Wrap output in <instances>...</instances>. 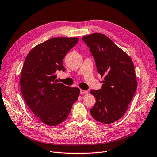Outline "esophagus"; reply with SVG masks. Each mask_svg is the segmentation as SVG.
I'll list each match as a JSON object with an SVG mask.
<instances>
[{"label": "esophagus", "mask_w": 157, "mask_h": 157, "mask_svg": "<svg viewBox=\"0 0 157 157\" xmlns=\"http://www.w3.org/2000/svg\"><path fill=\"white\" fill-rule=\"evenodd\" d=\"M80 94H87L88 93V91L87 90H80Z\"/></svg>", "instance_id": "1"}]
</instances>
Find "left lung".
Masks as SVG:
<instances>
[{"label": "left lung", "mask_w": 157, "mask_h": 157, "mask_svg": "<svg viewBox=\"0 0 157 157\" xmlns=\"http://www.w3.org/2000/svg\"><path fill=\"white\" fill-rule=\"evenodd\" d=\"M82 39L91 52L98 73L105 77L101 89L90 92L96 101L90 113L97 121L111 124L124 115L136 92L137 84L134 64L105 35L93 33Z\"/></svg>", "instance_id": "1"}]
</instances>
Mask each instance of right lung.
<instances>
[{
	"instance_id": "add662e5",
	"label": "right lung",
	"mask_w": 157,
	"mask_h": 157,
	"mask_svg": "<svg viewBox=\"0 0 157 157\" xmlns=\"http://www.w3.org/2000/svg\"><path fill=\"white\" fill-rule=\"evenodd\" d=\"M78 38H52L33 48L22 69L20 86L23 99L35 116L49 126L67 118L80 89L58 82V71H65L63 59Z\"/></svg>"
}]
</instances>
